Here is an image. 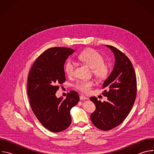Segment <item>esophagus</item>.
Wrapping results in <instances>:
<instances>
[{
    "label": "esophagus",
    "instance_id": "1",
    "mask_svg": "<svg viewBox=\"0 0 154 154\" xmlns=\"http://www.w3.org/2000/svg\"><path fill=\"white\" fill-rule=\"evenodd\" d=\"M80 99L81 100H86V99H88V98L86 97L85 96H83V95H80Z\"/></svg>",
    "mask_w": 154,
    "mask_h": 154
}]
</instances>
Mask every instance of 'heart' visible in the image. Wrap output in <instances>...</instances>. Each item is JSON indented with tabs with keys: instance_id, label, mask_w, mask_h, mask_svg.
Segmentation results:
<instances>
[{
	"instance_id": "heart-1",
	"label": "heart",
	"mask_w": 154,
	"mask_h": 154,
	"mask_svg": "<svg viewBox=\"0 0 154 154\" xmlns=\"http://www.w3.org/2000/svg\"><path fill=\"white\" fill-rule=\"evenodd\" d=\"M79 59L92 68L93 74L100 80L106 79L109 73V67L108 64L104 63L103 56L97 51L89 49L82 52L78 56ZM75 63L72 60H68L64 66V71L68 76L74 74ZM95 83L93 80H80L75 84V88L81 92L88 94L91 92Z\"/></svg>"
}]
</instances>
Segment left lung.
Returning <instances> with one entry per match:
<instances>
[{
    "mask_svg": "<svg viewBox=\"0 0 154 154\" xmlns=\"http://www.w3.org/2000/svg\"><path fill=\"white\" fill-rule=\"evenodd\" d=\"M109 48L115 55L113 71L105 80L102 88H106L102 94L108 100L102 102L96 97L90 100L95 104V111L91 115L93 124L102 130H109L118 125L128 116L137 95V80L132 64L128 58L112 46Z\"/></svg>",
    "mask_w": 154,
    "mask_h": 154,
    "instance_id": "obj_1",
    "label": "left lung"
}]
</instances>
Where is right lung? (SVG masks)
<instances>
[{
	"instance_id": "right-lung-1",
	"label": "right lung",
	"mask_w": 154,
	"mask_h": 154,
	"mask_svg": "<svg viewBox=\"0 0 154 154\" xmlns=\"http://www.w3.org/2000/svg\"><path fill=\"white\" fill-rule=\"evenodd\" d=\"M74 50L67 48H53L43 52L35 61L30 71L27 93L32 110L46 128L52 132H60L71 123L70 111L79 101L75 91L66 97H57L58 84L65 82L64 65Z\"/></svg>"
}]
</instances>
